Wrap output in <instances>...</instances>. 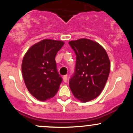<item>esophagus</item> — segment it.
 Masks as SVG:
<instances>
[{"mask_svg": "<svg viewBox=\"0 0 133 133\" xmlns=\"http://www.w3.org/2000/svg\"><path fill=\"white\" fill-rule=\"evenodd\" d=\"M63 80H64V81L65 83L67 82V81H68V75L64 76H63Z\"/></svg>", "mask_w": 133, "mask_h": 133, "instance_id": "esophagus-1", "label": "esophagus"}]
</instances>
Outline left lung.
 <instances>
[{"label":"left lung","instance_id":"8db88e82","mask_svg":"<svg viewBox=\"0 0 133 133\" xmlns=\"http://www.w3.org/2000/svg\"><path fill=\"white\" fill-rule=\"evenodd\" d=\"M69 44L76 55L70 89L77 99L89 102L101 93L107 83L110 69L109 57L101 45L89 39L70 41Z\"/></svg>","mask_w":133,"mask_h":133}]
</instances>
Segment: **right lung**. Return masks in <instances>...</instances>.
<instances>
[{"label": "right lung", "mask_w": 133, "mask_h": 133, "mask_svg": "<svg viewBox=\"0 0 133 133\" xmlns=\"http://www.w3.org/2000/svg\"><path fill=\"white\" fill-rule=\"evenodd\" d=\"M64 43L62 41L43 40L33 45L23 58L24 83L29 92L40 101L53 97L62 83L55 58Z\"/></svg>", "instance_id": "add662e5"}]
</instances>
